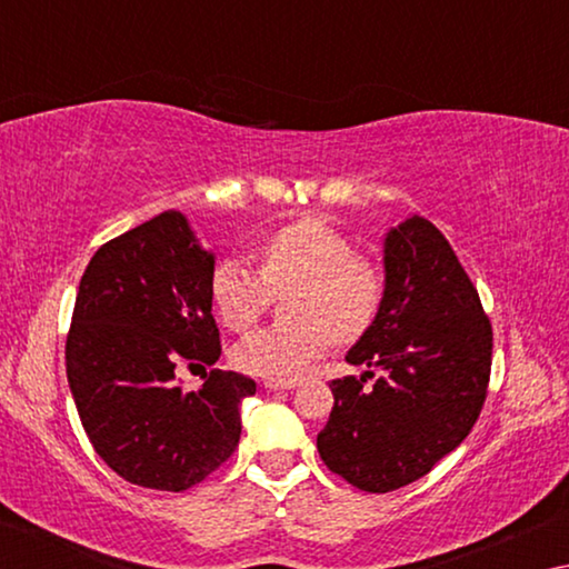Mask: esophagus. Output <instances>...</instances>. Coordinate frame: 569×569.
<instances>
[{
  "label": "esophagus",
  "mask_w": 569,
  "mask_h": 569,
  "mask_svg": "<svg viewBox=\"0 0 569 569\" xmlns=\"http://www.w3.org/2000/svg\"><path fill=\"white\" fill-rule=\"evenodd\" d=\"M263 387H266V389H271V391H278V389H296L298 383H296V381H278V379H266V381H263Z\"/></svg>",
  "instance_id": "34e87169"
}]
</instances>
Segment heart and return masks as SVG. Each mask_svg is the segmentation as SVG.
Here are the masks:
<instances>
[{"label": "heart", "instance_id": "obj_1", "mask_svg": "<svg viewBox=\"0 0 569 569\" xmlns=\"http://www.w3.org/2000/svg\"><path fill=\"white\" fill-rule=\"evenodd\" d=\"M286 293L291 321L246 333L233 346L238 369L253 377L293 381L326 351L359 341L377 323L387 281L379 266L353 256V246L319 218L278 228L258 246V271L223 258L210 276V301L228 329L243 331L261 319L271 293Z\"/></svg>", "mask_w": 569, "mask_h": 569}]
</instances>
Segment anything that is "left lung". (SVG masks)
<instances>
[{
    "label": "left lung",
    "instance_id": "left-lung-1",
    "mask_svg": "<svg viewBox=\"0 0 569 569\" xmlns=\"http://www.w3.org/2000/svg\"><path fill=\"white\" fill-rule=\"evenodd\" d=\"M383 268L379 319L346 353L369 371L331 381L333 409L316 439L323 465L371 495L429 475L467 439L492 371V323L435 223L411 216L393 228Z\"/></svg>",
    "mask_w": 569,
    "mask_h": 569
}]
</instances>
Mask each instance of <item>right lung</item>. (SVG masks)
<instances>
[{"instance_id": "1", "label": "right lung", "mask_w": 569, "mask_h": 569, "mask_svg": "<svg viewBox=\"0 0 569 569\" xmlns=\"http://www.w3.org/2000/svg\"><path fill=\"white\" fill-rule=\"evenodd\" d=\"M213 253L166 210L98 248L74 298L64 363L92 447L130 485L186 492L230 459L256 381L210 369L182 391L176 363L213 366Z\"/></svg>"}]
</instances>
